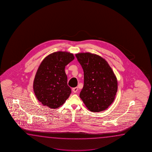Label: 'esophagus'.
Here are the masks:
<instances>
[{
	"mask_svg": "<svg viewBox=\"0 0 152 152\" xmlns=\"http://www.w3.org/2000/svg\"><path fill=\"white\" fill-rule=\"evenodd\" d=\"M77 90H78V88L77 87H74L72 88V91L74 92V93H76L77 92Z\"/></svg>",
	"mask_w": 152,
	"mask_h": 152,
	"instance_id": "esophagus-1",
	"label": "esophagus"
}]
</instances>
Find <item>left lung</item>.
Segmentation results:
<instances>
[{"label":"left lung","instance_id":"8db88e82","mask_svg":"<svg viewBox=\"0 0 152 152\" xmlns=\"http://www.w3.org/2000/svg\"><path fill=\"white\" fill-rule=\"evenodd\" d=\"M84 71V86L80 97L92 112L107 109L117 91V80L105 59L90 53L75 54Z\"/></svg>","mask_w":152,"mask_h":152}]
</instances>
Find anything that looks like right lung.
Here are the masks:
<instances>
[{"label":"right lung","instance_id":"add662e5","mask_svg":"<svg viewBox=\"0 0 152 152\" xmlns=\"http://www.w3.org/2000/svg\"><path fill=\"white\" fill-rule=\"evenodd\" d=\"M74 58L71 53L58 52L49 55L42 61L36 72L33 88L37 99L43 105L56 109L71 94L65 68Z\"/></svg>","mask_w":152,"mask_h":152}]
</instances>
